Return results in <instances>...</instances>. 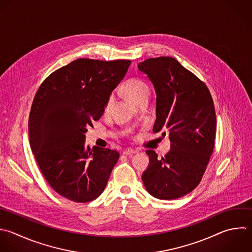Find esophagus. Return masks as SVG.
I'll return each mask as SVG.
<instances>
[{
	"label": "esophagus",
	"instance_id": "obj_1",
	"mask_svg": "<svg viewBox=\"0 0 252 252\" xmlns=\"http://www.w3.org/2000/svg\"><path fill=\"white\" fill-rule=\"evenodd\" d=\"M134 154H137V151L132 150V149H126L125 151H123V155H125V156H130V155H134Z\"/></svg>",
	"mask_w": 252,
	"mask_h": 252
}]
</instances>
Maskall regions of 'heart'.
<instances>
[{
    "mask_svg": "<svg viewBox=\"0 0 252 252\" xmlns=\"http://www.w3.org/2000/svg\"><path fill=\"white\" fill-rule=\"evenodd\" d=\"M125 89V93L126 95L129 97L130 100H132L133 102L137 101L139 98L150 94V88L149 86L141 81V80H137V79H133L130 80L124 87ZM113 102V95H110L105 103V109H109V107L111 106Z\"/></svg>",
    "mask_w": 252,
    "mask_h": 252,
    "instance_id": "heart-1",
    "label": "heart"
}]
</instances>
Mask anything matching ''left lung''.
<instances>
[{"instance_id": "left-lung-1", "label": "left lung", "mask_w": 252, "mask_h": 252, "mask_svg": "<svg viewBox=\"0 0 252 252\" xmlns=\"http://www.w3.org/2000/svg\"><path fill=\"white\" fill-rule=\"evenodd\" d=\"M138 69L157 94L153 131H166L170 140V150L161 158L154 151L146 152L150 162L142 180L153 197L177 199L198 186L213 153L217 124L213 99L205 84L174 58L147 59Z\"/></svg>"}]
</instances>
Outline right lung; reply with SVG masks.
I'll return each mask as SVG.
<instances>
[{
    "label": "right lung",
    "instance_id": "add662e5",
    "mask_svg": "<svg viewBox=\"0 0 252 252\" xmlns=\"http://www.w3.org/2000/svg\"><path fill=\"white\" fill-rule=\"evenodd\" d=\"M130 60L77 59L52 73L32 102L29 134L32 151L49 185L78 203L104 190L119 154L86 147V135L107 98L125 77Z\"/></svg>",
    "mask_w": 252,
    "mask_h": 252
}]
</instances>
